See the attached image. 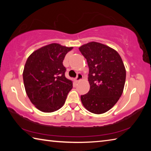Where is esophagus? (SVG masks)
<instances>
[{
	"label": "esophagus",
	"instance_id": "34e87169",
	"mask_svg": "<svg viewBox=\"0 0 151 151\" xmlns=\"http://www.w3.org/2000/svg\"><path fill=\"white\" fill-rule=\"evenodd\" d=\"M83 75H82V74H81V73H78L77 76H76V78L75 79V82H78L79 81L82 80V79H83Z\"/></svg>",
	"mask_w": 151,
	"mask_h": 151
}]
</instances>
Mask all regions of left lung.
<instances>
[{
	"label": "left lung",
	"mask_w": 151,
	"mask_h": 151,
	"mask_svg": "<svg viewBox=\"0 0 151 151\" xmlns=\"http://www.w3.org/2000/svg\"><path fill=\"white\" fill-rule=\"evenodd\" d=\"M87 61L90 90L81 100L92 113L100 114L114 106L124 90L126 69L121 56L109 46L90 42L78 48Z\"/></svg>",
	"instance_id": "left-lung-1"
}]
</instances>
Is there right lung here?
I'll return each mask as SVG.
<instances>
[{
    "label": "right lung",
    "mask_w": 151,
    "mask_h": 151,
    "mask_svg": "<svg viewBox=\"0 0 151 151\" xmlns=\"http://www.w3.org/2000/svg\"><path fill=\"white\" fill-rule=\"evenodd\" d=\"M73 47L51 43L35 50L25 63L24 85L35 106L44 112L60 109L73 88V81L66 78L63 61Z\"/></svg>",
    "instance_id": "1"
}]
</instances>
